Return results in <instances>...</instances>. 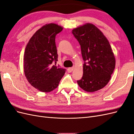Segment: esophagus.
<instances>
[{
  "label": "esophagus",
  "instance_id": "34e87169",
  "mask_svg": "<svg viewBox=\"0 0 134 134\" xmlns=\"http://www.w3.org/2000/svg\"><path fill=\"white\" fill-rule=\"evenodd\" d=\"M74 67H72V68H69L68 69V72H72V71H73V70H74Z\"/></svg>",
  "mask_w": 134,
  "mask_h": 134
}]
</instances>
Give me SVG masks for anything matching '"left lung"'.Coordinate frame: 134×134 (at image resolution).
I'll use <instances>...</instances> for the list:
<instances>
[{"instance_id": "left-lung-1", "label": "left lung", "mask_w": 134, "mask_h": 134, "mask_svg": "<svg viewBox=\"0 0 134 134\" xmlns=\"http://www.w3.org/2000/svg\"><path fill=\"white\" fill-rule=\"evenodd\" d=\"M72 34L80 44L84 62L83 75L77 83L86 92L98 91L108 84L115 68L110 44L102 32L91 23L74 28Z\"/></svg>"}]
</instances>
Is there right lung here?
I'll return each mask as SVG.
<instances>
[{"mask_svg":"<svg viewBox=\"0 0 134 134\" xmlns=\"http://www.w3.org/2000/svg\"><path fill=\"white\" fill-rule=\"evenodd\" d=\"M63 29L56 24H47L35 32L26 46L24 72L31 86L41 92L54 90L65 72V69L55 65L58 58L55 37Z\"/></svg>","mask_w":134,"mask_h":134,"instance_id":"right-lung-1","label":"right lung"}]
</instances>
